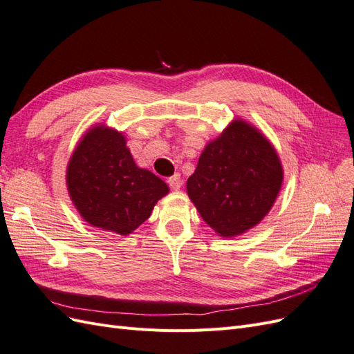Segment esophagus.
<instances>
[{"mask_svg": "<svg viewBox=\"0 0 354 354\" xmlns=\"http://www.w3.org/2000/svg\"><path fill=\"white\" fill-rule=\"evenodd\" d=\"M168 185H169V187L173 189V190H178L181 187V177H180V174L177 173L173 177H169L168 178Z\"/></svg>", "mask_w": 354, "mask_h": 354, "instance_id": "esophagus-1", "label": "esophagus"}]
</instances>
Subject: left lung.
Returning <instances> with one entry per match:
<instances>
[{"label":"left lung","mask_w":354,"mask_h":354,"mask_svg":"<svg viewBox=\"0 0 354 354\" xmlns=\"http://www.w3.org/2000/svg\"><path fill=\"white\" fill-rule=\"evenodd\" d=\"M282 183L283 167L272 142L234 118L207 143L186 187L202 220L218 236L236 238L269 214Z\"/></svg>","instance_id":"obj_1"}]
</instances>
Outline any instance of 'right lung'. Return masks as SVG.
Listing matches in <instances>:
<instances>
[{"label":"right lung","mask_w":354,"mask_h":354,"mask_svg":"<svg viewBox=\"0 0 354 354\" xmlns=\"http://www.w3.org/2000/svg\"><path fill=\"white\" fill-rule=\"evenodd\" d=\"M66 186L80 216L93 227L127 236L168 195L164 180L137 167L127 138L106 124L81 137L66 168Z\"/></svg>","instance_id":"add662e5"}]
</instances>
